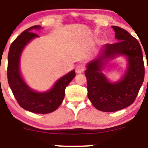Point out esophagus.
Returning a JSON list of instances; mask_svg holds the SVG:
<instances>
[{
  "label": "esophagus",
  "instance_id": "obj_1",
  "mask_svg": "<svg viewBox=\"0 0 148 148\" xmlns=\"http://www.w3.org/2000/svg\"><path fill=\"white\" fill-rule=\"evenodd\" d=\"M84 69H85L84 66L82 64H78L77 66H76V72H77V74L82 73L84 71Z\"/></svg>",
  "mask_w": 148,
  "mask_h": 148
}]
</instances>
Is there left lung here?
Masks as SVG:
<instances>
[{
    "mask_svg": "<svg viewBox=\"0 0 148 148\" xmlns=\"http://www.w3.org/2000/svg\"><path fill=\"white\" fill-rule=\"evenodd\" d=\"M112 28L117 42L105 45L102 53L87 63L85 71L88 99L96 109L103 112L117 111L131 105L145 77L143 56L138 40L121 27ZM119 56L126 57L127 67L121 79L112 82L102 70L109 61Z\"/></svg>",
    "mask_w": 148,
    "mask_h": 148,
    "instance_id": "obj_1",
    "label": "left lung"
}]
</instances>
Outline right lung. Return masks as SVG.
Returning <instances> with one entry per match:
<instances>
[{
  "mask_svg": "<svg viewBox=\"0 0 148 148\" xmlns=\"http://www.w3.org/2000/svg\"><path fill=\"white\" fill-rule=\"evenodd\" d=\"M42 27L35 25L25 29L12 43L8 56V81L12 94L19 105L26 111L46 114L55 111L64 100L65 88L75 77V71L60 78L50 89L37 91L28 86L21 71V58L25 47L35 38L39 37L35 30Z\"/></svg>",
  "mask_w": 148,
  "mask_h": 148,
  "instance_id": "obj_1",
  "label": "right lung"
}]
</instances>
